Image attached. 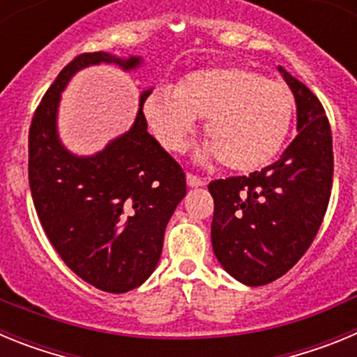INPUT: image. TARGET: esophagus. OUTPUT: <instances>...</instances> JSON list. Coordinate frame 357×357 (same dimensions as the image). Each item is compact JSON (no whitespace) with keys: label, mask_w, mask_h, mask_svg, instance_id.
<instances>
[{"label":"esophagus","mask_w":357,"mask_h":357,"mask_svg":"<svg viewBox=\"0 0 357 357\" xmlns=\"http://www.w3.org/2000/svg\"><path fill=\"white\" fill-rule=\"evenodd\" d=\"M185 181H188L189 188H198V185L206 184V181H204V178H200V176L195 175V173H191V172L185 175Z\"/></svg>","instance_id":"1"}]
</instances>
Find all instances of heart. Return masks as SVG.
<instances>
[{"instance_id": "1", "label": "heart", "mask_w": 357, "mask_h": 357, "mask_svg": "<svg viewBox=\"0 0 357 357\" xmlns=\"http://www.w3.org/2000/svg\"><path fill=\"white\" fill-rule=\"evenodd\" d=\"M293 100L284 85L243 68H209L189 73L176 87L148 94L144 116L157 141L178 151L198 118L209 153L230 169H252L282 146L291 121Z\"/></svg>"}]
</instances>
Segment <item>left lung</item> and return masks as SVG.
<instances>
[{
    "label": "left lung",
    "instance_id": "obj_1",
    "mask_svg": "<svg viewBox=\"0 0 357 357\" xmlns=\"http://www.w3.org/2000/svg\"><path fill=\"white\" fill-rule=\"evenodd\" d=\"M296 102V135L279 160L250 175L218 178L211 225L214 255L247 286L291 270L311 247L333 189V134L320 100L279 66Z\"/></svg>",
    "mask_w": 357,
    "mask_h": 357
}]
</instances>
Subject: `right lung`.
Returning a JSON list of instances; mask_svg holds the SVG:
<instances>
[{"instance_id":"1","label":"right lung","mask_w":357,"mask_h":357,"mask_svg":"<svg viewBox=\"0 0 357 357\" xmlns=\"http://www.w3.org/2000/svg\"><path fill=\"white\" fill-rule=\"evenodd\" d=\"M137 68L141 56L105 52L75 56L55 78L31 118L28 181L44 232L80 279L107 293H127L151 275L162 252L164 230L185 195V173L148 134L143 105L127 134L96 155L78 157L62 146L56 109L71 77L87 66Z\"/></svg>"}]
</instances>
